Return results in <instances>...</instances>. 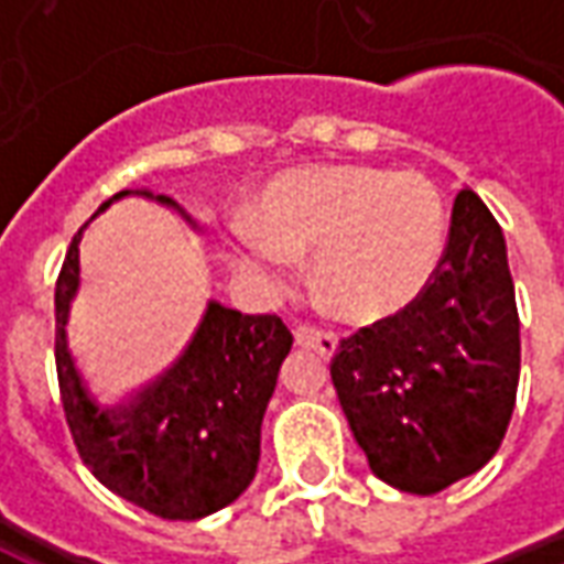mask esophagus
<instances>
[{
	"mask_svg": "<svg viewBox=\"0 0 564 564\" xmlns=\"http://www.w3.org/2000/svg\"><path fill=\"white\" fill-rule=\"evenodd\" d=\"M293 335L299 347H305V350H317V354L326 356V359H332V356L338 354V338H335L332 332L311 329V326H295Z\"/></svg>",
	"mask_w": 564,
	"mask_h": 564,
	"instance_id": "esophagus-1",
	"label": "esophagus"
}]
</instances>
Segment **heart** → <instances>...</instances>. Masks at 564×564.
<instances>
[{"label": "heart", "mask_w": 564, "mask_h": 564, "mask_svg": "<svg viewBox=\"0 0 564 564\" xmlns=\"http://www.w3.org/2000/svg\"><path fill=\"white\" fill-rule=\"evenodd\" d=\"M447 229V198L425 172L314 165L278 174L259 193L257 220H232V245L265 290H286L311 253L314 283L338 314L378 323L423 295Z\"/></svg>", "instance_id": "heart-1"}]
</instances>
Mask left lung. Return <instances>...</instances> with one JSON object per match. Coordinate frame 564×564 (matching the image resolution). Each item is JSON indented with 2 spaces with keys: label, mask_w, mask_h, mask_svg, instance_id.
<instances>
[{
  "label": "left lung",
  "mask_w": 564,
  "mask_h": 564,
  "mask_svg": "<svg viewBox=\"0 0 564 564\" xmlns=\"http://www.w3.org/2000/svg\"><path fill=\"white\" fill-rule=\"evenodd\" d=\"M332 383L383 484L435 496L480 471L508 432L520 383V317L508 247L474 189L414 305L347 338Z\"/></svg>",
  "instance_id": "1"
}]
</instances>
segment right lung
Masks as SVG:
<instances>
[{
    "label": "right lung",
    "instance_id": "obj_1",
    "mask_svg": "<svg viewBox=\"0 0 564 564\" xmlns=\"http://www.w3.org/2000/svg\"><path fill=\"white\" fill-rule=\"evenodd\" d=\"M144 196L205 232L174 198ZM87 229V223H84ZM80 229L56 281V375L68 429L96 480L162 520H202L257 477L259 429L293 335L281 317L241 314L210 299L184 354L123 402H102L68 350V311L80 286Z\"/></svg>",
    "mask_w": 564,
    "mask_h": 564
}]
</instances>
